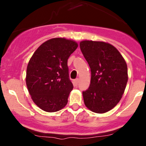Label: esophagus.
<instances>
[{
    "label": "esophagus",
    "instance_id": "34e87169",
    "mask_svg": "<svg viewBox=\"0 0 146 146\" xmlns=\"http://www.w3.org/2000/svg\"><path fill=\"white\" fill-rule=\"evenodd\" d=\"M78 82H79V79L78 78L75 79V80H74V84H75V86H77V85L78 84Z\"/></svg>",
    "mask_w": 146,
    "mask_h": 146
}]
</instances>
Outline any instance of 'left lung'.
Masks as SVG:
<instances>
[{
  "label": "left lung",
  "instance_id": "1",
  "mask_svg": "<svg viewBox=\"0 0 146 146\" xmlns=\"http://www.w3.org/2000/svg\"><path fill=\"white\" fill-rule=\"evenodd\" d=\"M80 46L91 71L90 86L82 92L84 102L94 113H106L119 103L124 93L128 79L126 62L109 43L83 40Z\"/></svg>",
  "mask_w": 146,
  "mask_h": 146
}]
</instances>
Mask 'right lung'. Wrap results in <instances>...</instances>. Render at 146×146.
I'll return each instance as SVG.
<instances>
[{
	"instance_id": "add662e5",
	"label": "right lung",
	"mask_w": 146,
	"mask_h": 146,
	"mask_svg": "<svg viewBox=\"0 0 146 146\" xmlns=\"http://www.w3.org/2000/svg\"><path fill=\"white\" fill-rule=\"evenodd\" d=\"M78 46V43L71 40L52 38L42 43L30 59L27 68V86L33 102L42 110L57 112L67 104L73 88L67 61Z\"/></svg>"
}]
</instances>
